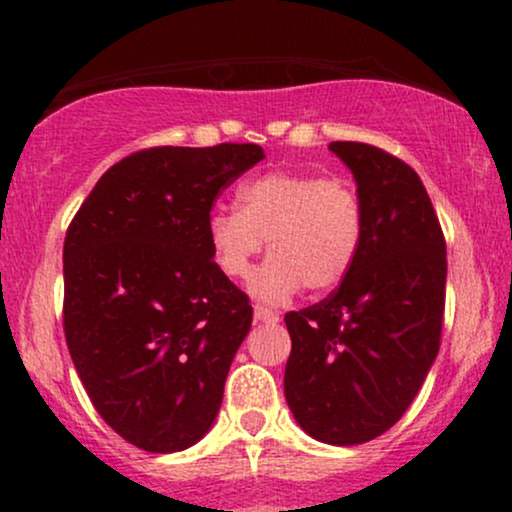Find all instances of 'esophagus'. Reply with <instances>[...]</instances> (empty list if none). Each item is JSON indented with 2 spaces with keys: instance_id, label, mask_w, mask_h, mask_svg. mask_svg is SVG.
<instances>
[{
  "instance_id": "obj_1",
  "label": "esophagus",
  "mask_w": 512,
  "mask_h": 512,
  "mask_svg": "<svg viewBox=\"0 0 512 512\" xmlns=\"http://www.w3.org/2000/svg\"><path fill=\"white\" fill-rule=\"evenodd\" d=\"M255 320L264 322V325H276V322H279V313H274V310L269 308H262V305H255Z\"/></svg>"
}]
</instances>
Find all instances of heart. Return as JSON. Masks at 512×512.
<instances>
[{
    "mask_svg": "<svg viewBox=\"0 0 512 512\" xmlns=\"http://www.w3.org/2000/svg\"><path fill=\"white\" fill-rule=\"evenodd\" d=\"M366 231L361 195L349 180L296 170H269L240 182L236 209H216L207 240L216 267L231 279L250 274L267 240V262L252 274L250 293L284 303L298 291L337 289L358 260Z\"/></svg>",
    "mask_w": 512,
    "mask_h": 512,
    "instance_id": "1",
    "label": "heart"
}]
</instances>
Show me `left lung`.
Returning <instances> with one entry per match:
<instances>
[{"mask_svg":"<svg viewBox=\"0 0 512 512\" xmlns=\"http://www.w3.org/2000/svg\"><path fill=\"white\" fill-rule=\"evenodd\" d=\"M366 211L349 276L320 301L286 313L284 395L298 426L327 445H358L402 419L438 356L445 240L419 175L383 149L332 142Z\"/></svg>","mask_w":512,"mask_h":512,"instance_id":"obj_1","label":"left lung"}]
</instances>
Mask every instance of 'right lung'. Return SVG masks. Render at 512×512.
<instances>
[{
	"label": "right lung",
	"mask_w": 512,
	"mask_h": 512,
	"mask_svg": "<svg viewBox=\"0 0 512 512\" xmlns=\"http://www.w3.org/2000/svg\"><path fill=\"white\" fill-rule=\"evenodd\" d=\"M257 144L158 146L103 173L64 238V337L93 407L127 443L180 452L209 433L252 305L216 267L211 204Z\"/></svg>",
	"instance_id": "1"
}]
</instances>
